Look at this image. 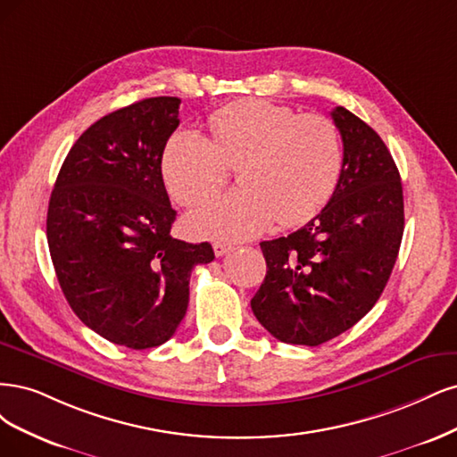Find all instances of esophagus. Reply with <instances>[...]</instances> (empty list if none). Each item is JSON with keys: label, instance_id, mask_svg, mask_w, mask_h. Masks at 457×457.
<instances>
[{"label": "esophagus", "instance_id": "esophagus-1", "mask_svg": "<svg viewBox=\"0 0 457 457\" xmlns=\"http://www.w3.org/2000/svg\"><path fill=\"white\" fill-rule=\"evenodd\" d=\"M212 248H214V254L216 256H224V254L229 253V250H233V246L229 243H220V241H216L212 245Z\"/></svg>", "mask_w": 457, "mask_h": 457}]
</instances>
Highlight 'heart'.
I'll return each instance as SVG.
<instances>
[{"mask_svg": "<svg viewBox=\"0 0 457 457\" xmlns=\"http://www.w3.org/2000/svg\"><path fill=\"white\" fill-rule=\"evenodd\" d=\"M211 140L195 129L169 138L161 169L169 194L194 204L221 187L238 167L241 188L199 203L186 228L204 239L243 241L275 220L305 224L332 197L344 167L336 125L317 113L298 115L268 100H241L216 110Z\"/></svg>", "mask_w": 457, "mask_h": 457, "instance_id": "1", "label": "heart"}]
</instances>
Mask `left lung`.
<instances>
[{"label":"left lung","mask_w":457,"mask_h":457,"mask_svg":"<svg viewBox=\"0 0 457 457\" xmlns=\"http://www.w3.org/2000/svg\"><path fill=\"white\" fill-rule=\"evenodd\" d=\"M332 120L344 167L327 207L260 243L268 273L250 307L277 340L315 347L349 330L384 292L404 231L401 174L378 132L349 110Z\"/></svg>","instance_id":"left-lung-1"}]
</instances>
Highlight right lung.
<instances>
[{
	"instance_id": "obj_1",
	"label": "right lung",
	"mask_w": 457,
	"mask_h": 457,
	"mask_svg": "<svg viewBox=\"0 0 457 457\" xmlns=\"http://www.w3.org/2000/svg\"><path fill=\"white\" fill-rule=\"evenodd\" d=\"M180 98H144L102 117L71 145L47 211V243L70 307L108 342L165 344L189 302L209 243L170 237L176 220L161 161Z\"/></svg>"
}]
</instances>
